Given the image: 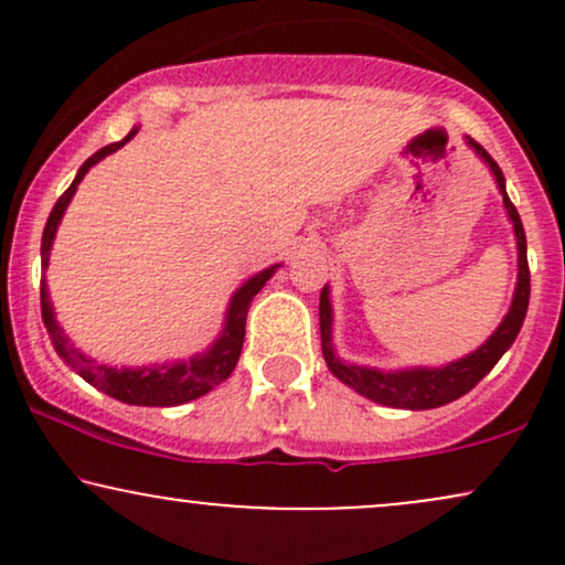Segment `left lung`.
Returning a JSON list of instances; mask_svg holds the SVG:
<instances>
[{
  "instance_id": "8db88e82",
  "label": "left lung",
  "mask_w": 565,
  "mask_h": 565,
  "mask_svg": "<svg viewBox=\"0 0 565 565\" xmlns=\"http://www.w3.org/2000/svg\"><path fill=\"white\" fill-rule=\"evenodd\" d=\"M468 146L486 161V164H489L499 191H502L504 210H508V215L512 220V231H515L518 284H515V295H512V305L508 316H504L502 323L497 327V332L491 334L481 348L472 350L470 355H465V359L451 361V364L446 366H430V369L414 366V369H401V372H380V369L345 364V361L337 359L332 348V302H329V287H323L319 316H321V348H323V359H327V366L332 369L337 380L345 382V385L353 387L355 393L366 395V398L374 401V404L393 406V408H436L462 398L465 393H470L472 387H476L478 382L494 369L497 361L504 355V350L515 342V337L523 327V319H526L531 274H529V260H526V233H523L521 215H518L515 204H512L508 191H504V174L499 170L497 161L486 153L481 142L468 138Z\"/></svg>"
}]
</instances>
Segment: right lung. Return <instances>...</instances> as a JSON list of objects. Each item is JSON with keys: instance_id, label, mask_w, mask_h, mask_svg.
<instances>
[{"instance_id": "add662e5", "label": "right lung", "mask_w": 565, "mask_h": 565, "mask_svg": "<svg viewBox=\"0 0 565 565\" xmlns=\"http://www.w3.org/2000/svg\"><path fill=\"white\" fill-rule=\"evenodd\" d=\"M135 135H138V127H135L125 140L111 142V146L100 148V151L93 153V157L79 167V172H76L74 183L66 188V193L55 201L53 212H50L47 225H44V233H42V268H47L57 225H61V217L63 212H66L68 201L74 199L76 185L82 183V178L89 172V167L97 164L100 159H106L108 153L119 151V148L125 146L129 138H135ZM276 268L278 265H270V268L260 270V274L252 276L249 281L236 289V295L231 297L228 313H225L223 332H220V337L212 342L206 353L193 355V359L188 361H174V364L114 369L106 364H97L95 359H87L79 348L71 345L68 337L63 334L61 327H57L53 302H50L44 278H42V291H39V297H42V321L44 327H47L50 340H53L57 355H61L71 369H76V374H79L82 380H87L89 385H95L97 391L111 395V398L121 401V404H132V406H180V404H188V401L199 398V395L210 393L212 387L231 377V372L236 369L238 355H242V348H244L246 310H249V302L255 300L257 291L265 287V281L276 274Z\"/></svg>"}]
</instances>
